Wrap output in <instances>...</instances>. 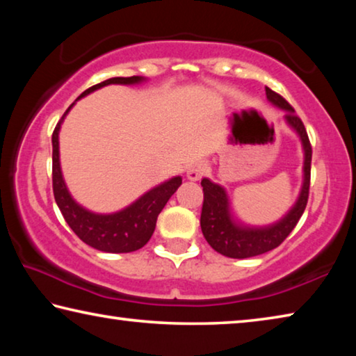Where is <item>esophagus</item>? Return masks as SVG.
I'll return each mask as SVG.
<instances>
[{
	"instance_id": "esophagus-1",
	"label": "esophagus",
	"mask_w": 356,
	"mask_h": 356,
	"mask_svg": "<svg viewBox=\"0 0 356 356\" xmlns=\"http://www.w3.org/2000/svg\"><path fill=\"white\" fill-rule=\"evenodd\" d=\"M206 171V165L204 163H195L193 165L188 171H186V177L190 180H200L201 176Z\"/></svg>"
}]
</instances>
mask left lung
Instances as JSON below:
<instances>
[{
	"instance_id": "1",
	"label": "left lung",
	"mask_w": 356,
	"mask_h": 356,
	"mask_svg": "<svg viewBox=\"0 0 356 356\" xmlns=\"http://www.w3.org/2000/svg\"><path fill=\"white\" fill-rule=\"evenodd\" d=\"M267 99L273 105L286 110V120L291 127L297 131L301 144L305 150V166H303V186H301L298 201L289 210L284 218L267 227H248L236 225L229 212L227 195L222 186L210 182L209 179H202V191L204 202L201 212V229L207 243L212 246L220 254L232 257V259H246L254 257L264 252L275 250L287 238L289 234L297 226L298 220L303 215L306 204L309 197V182H311V159L312 147L309 143L308 134L301 119L295 114V110L291 104L280 95L272 91L270 88H265Z\"/></svg>"
}]
</instances>
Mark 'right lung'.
Returning <instances> with one entry per match:
<instances>
[{
    "mask_svg": "<svg viewBox=\"0 0 356 356\" xmlns=\"http://www.w3.org/2000/svg\"><path fill=\"white\" fill-rule=\"evenodd\" d=\"M143 80V76H114L86 89L78 99L84 97L89 92H94L95 89L106 86V84H135ZM72 106H74V104L63 114L61 120L56 124L51 135L53 195H55L58 207L78 238H81L84 243L92 246V248L105 252H131L140 250L152 237L156 218L166 206L168 200L182 184V177H172L168 182L155 186V188L149 190L146 195H143L140 200H136L129 207L116 213L100 215L81 207L70 196L67 186L64 184L61 165H59V129H61L65 114L69 113Z\"/></svg>",
    "mask_w": 356,
    "mask_h": 356,
    "instance_id": "add662e5",
    "label": "right lung"
}]
</instances>
